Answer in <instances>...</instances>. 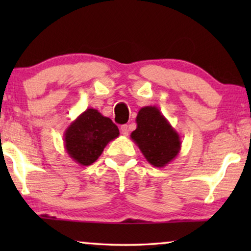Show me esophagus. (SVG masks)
Instances as JSON below:
<instances>
[{
    "instance_id": "esophagus-1",
    "label": "esophagus",
    "mask_w": 251,
    "mask_h": 251,
    "mask_svg": "<svg viewBox=\"0 0 251 251\" xmlns=\"http://www.w3.org/2000/svg\"><path fill=\"white\" fill-rule=\"evenodd\" d=\"M120 130H121V133L123 136H128L129 135V126L126 125H123L121 126V128H120Z\"/></svg>"
}]
</instances>
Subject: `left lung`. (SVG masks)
I'll return each instance as SVG.
<instances>
[{"label":"left lung","mask_w":251,"mask_h":251,"mask_svg":"<svg viewBox=\"0 0 251 251\" xmlns=\"http://www.w3.org/2000/svg\"><path fill=\"white\" fill-rule=\"evenodd\" d=\"M136 122L130 137L152 166L162 168L178 155L180 137L156 106L140 108Z\"/></svg>","instance_id":"obj_1"}]
</instances>
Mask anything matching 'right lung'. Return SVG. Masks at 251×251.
I'll use <instances>...</instances> for the list:
<instances>
[{"label":"right lung","instance_id":"right-lung-1","mask_svg":"<svg viewBox=\"0 0 251 251\" xmlns=\"http://www.w3.org/2000/svg\"><path fill=\"white\" fill-rule=\"evenodd\" d=\"M120 135L119 128L97 109L87 108L68 126L64 145L68 155L81 166H90L101 155L106 145Z\"/></svg>","mask_w":251,"mask_h":251}]
</instances>
